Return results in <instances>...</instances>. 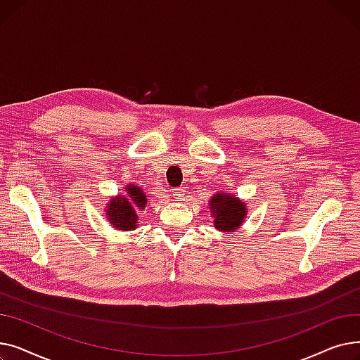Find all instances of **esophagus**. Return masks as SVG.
I'll list each match as a JSON object with an SVG mask.
<instances>
[{
    "label": "esophagus",
    "instance_id": "obj_1",
    "mask_svg": "<svg viewBox=\"0 0 360 360\" xmlns=\"http://www.w3.org/2000/svg\"><path fill=\"white\" fill-rule=\"evenodd\" d=\"M185 188L184 186H181V188H175V190L172 191V195L175 197V198H178V200H181V198H184V195H185Z\"/></svg>",
    "mask_w": 360,
    "mask_h": 360
}]
</instances>
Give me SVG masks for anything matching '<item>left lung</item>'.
Returning a JSON list of instances; mask_svg holds the SVG:
<instances>
[{"label":"left lung","mask_w":360,"mask_h":360,"mask_svg":"<svg viewBox=\"0 0 360 360\" xmlns=\"http://www.w3.org/2000/svg\"><path fill=\"white\" fill-rule=\"evenodd\" d=\"M213 228L219 232H235L243 224L248 209L247 202L231 193H216L209 201Z\"/></svg>","instance_id":"1"}]
</instances>
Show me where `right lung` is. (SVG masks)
I'll use <instances>...</instances> for the list:
<instances>
[{
	"instance_id": "obj_1",
	"label": "right lung",
	"mask_w": 360,
	"mask_h": 360,
	"mask_svg": "<svg viewBox=\"0 0 360 360\" xmlns=\"http://www.w3.org/2000/svg\"><path fill=\"white\" fill-rule=\"evenodd\" d=\"M147 205V197L141 186L136 184H127L122 188V193L112 197L105 207L106 219L112 228L120 232L134 231L139 221L140 214Z\"/></svg>"
}]
</instances>
